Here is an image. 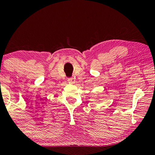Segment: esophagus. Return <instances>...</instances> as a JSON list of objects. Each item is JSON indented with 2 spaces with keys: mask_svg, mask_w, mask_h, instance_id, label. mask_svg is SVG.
<instances>
[{
  "mask_svg": "<svg viewBox=\"0 0 155 155\" xmlns=\"http://www.w3.org/2000/svg\"><path fill=\"white\" fill-rule=\"evenodd\" d=\"M68 81L69 84H73L74 83V79L73 78H68Z\"/></svg>",
  "mask_w": 155,
  "mask_h": 155,
  "instance_id": "obj_1",
  "label": "esophagus"
}]
</instances>
